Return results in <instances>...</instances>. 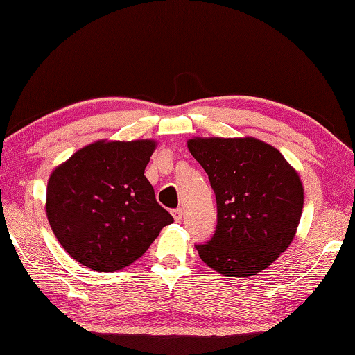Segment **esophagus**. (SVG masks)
<instances>
[{"mask_svg":"<svg viewBox=\"0 0 355 355\" xmlns=\"http://www.w3.org/2000/svg\"><path fill=\"white\" fill-rule=\"evenodd\" d=\"M171 214H173V216H174V220H176L178 223L182 220V215H184V212H182V209H181V207H179V209H174Z\"/></svg>","mask_w":355,"mask_h":355,"instance_id":"1","label":"esophagus"}]
</instances>
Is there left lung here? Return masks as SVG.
<instances>
[{
    "label": "left lung",
    "instance_id": "1",
    "mask_svg": "<svg viewBox=\"0 0 355 355\" xmlns=\"http://www.w3.org/2000/svg\"><path fill=\"white\" fill-rule=\"evenodd\" d=\"M189 149L207 173L216 198V229L196 245L201 260L227 277L260 272L290 246L304 190L276 148L252 137L191 139Z\"/></svg>",
    "mask_w": 355,
    "mask_h": 355
}]
</instances>
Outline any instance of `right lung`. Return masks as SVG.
<instances>
[{"label": "right lung", "instance_id": "right-lung-1", "mask_svg": "<svg viewBox=\"0 0 355 355\" xmlns=\"http://www.w3.org/2000/svg\"><path fill=\"white\" fill-rule=\"evenodd\" d=\"M154 148L153 140L96 141L49 176L48 221L80 265L101 272L121 270L174 221L145 176Z\"/></svg>", "mask_w": 355, "mask_h": 355}]
</instances>
